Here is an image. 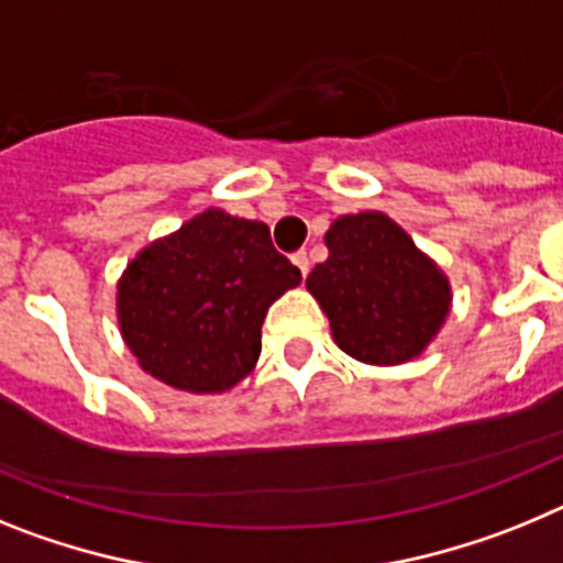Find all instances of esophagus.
Masks as SVG:
<instances>
[{"mask_svg":"<svg viewBox=\"0 0 563 563\" xmlns=\"http://www.w3.org/2000/svg\"><path fill=\"white\" fill-rule=\"evenodd\" d=\"M292 262H296V267L301 271V276H307V273H310V256H307L305 251H298L296 256H292Z\"/></svg>","mask_w":563,"mask_h":563,"instance_id":"1","label":"esophagus"}]
</instances>
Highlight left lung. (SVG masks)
Returning a JSON list of instances; mask_svg holds the SVG:
<instances>
[{
    "mask_svg": "<svg viewBox=\"0 0 563 563\" xmlns=\"http://www.w3.org/2000/svg\"><path fill=\"white\" fill-rule=\"evenodd\" d=\"M327 262L307 290L330 318L335 343L372 366L420 357L451 312L449 276L380 211L338 217L324 233Z\"/></svg>",
    "mask_w": 563,
    "mask_h": 563,
    "instance_id": "8db88e82",
    "label": "left lung"
}]
</instances>
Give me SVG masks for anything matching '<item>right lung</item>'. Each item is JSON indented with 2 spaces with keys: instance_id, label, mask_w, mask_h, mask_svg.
I'll list each match as a JSON object with an SVG mask.
<instances>
[{
  "instance_id": "1",
  "label": "right lung",
  "mask_w": 563,
  "mask_h": 563,
  "mask_svg": "<svg viewBox=\"0 0 563 563\" xmlns=\"http://www.w3.org/2000/svg\"><path fill=\"white\" fill-rule=\"evenodd\" d=\"M301 271L265 222L208 208L143 247L118 282V324L146 375L191 395H220L253 372L262 324Z\"/></svg>"
}]
</instances>
